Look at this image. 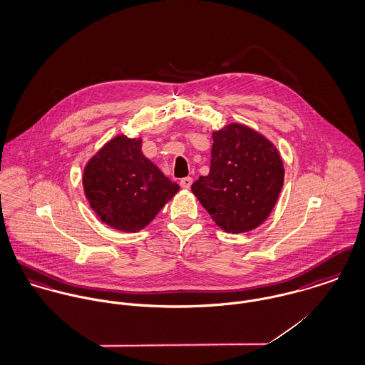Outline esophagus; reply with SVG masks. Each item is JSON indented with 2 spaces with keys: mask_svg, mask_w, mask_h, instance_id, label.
<instances>
[{
  "mask_svg": "<svg viewBox=\"0 0 365 365\" xmlns=\"http://www.w3.org/2000/svg\"><path fill=\"white\" fill-rule=\"evenodd\" d=\"M192 183H193V179H192L190 176H187V178H183V179L180 180V186H182L183 189H190Z\"/></svg>",
  "mask_w": 365,
  "mask_h": 365,
  "instance_id": "34e87169",
  "label": "esophagus"
}]
</instances>
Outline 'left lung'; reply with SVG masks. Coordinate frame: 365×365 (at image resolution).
Instances as JSON below:
<instances>
[{"mask_svg": "<svg viewBox=\"0 0 365 365\" xmlns=\"http://www.w3.org/2000/svg\"><path fill=\"white\" fill-rule=\"evenodd\" d=\"M211 166L192 192L225 232L257 228L272 212L282 192L283 161L277 148L242 124L212 133Z\"/></svg>", "mask_w": 365, "mask_h": 365, "instance_id": "obj_1", "label": "left lung"}]
</instances>
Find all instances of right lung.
Listing matches in <instances>:
<instances>
[{
  "label": "right lung",
  "instance_id": "obj_1",
  "mask_svg": "<svg viewBox=\"0 0 365 365\" xmlns=\"http://www.w3.org/2000/svg\"><path fill=\"white\" fill-rule=\"evenodd\" d=\"M83 190L102 222L137 232L148 225L178 192L157 165L144 157L140 138L118 135L83 170Z\"/></svg>",
  "mask_w": 365,
  "mask_h": 365
}]
</instances>
